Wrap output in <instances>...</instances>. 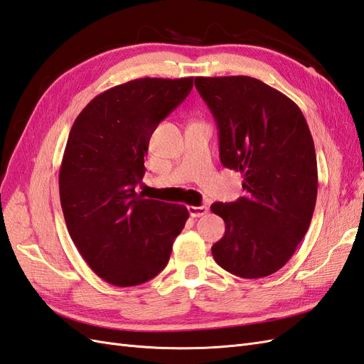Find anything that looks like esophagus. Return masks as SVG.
Returning a JSON list of instances; mask_svg holds the SVG:
<instances>
[{
    "instance_id": "1",
    "label": "esophagus",
    "mask_w": 364,
    "mask_h": 364,
    "mask_svg": "<svg viewBox=\"0 0 364 364\" xmlns=\"http://www.w3.org/2000/svg\"><path fill=\"white\" fill-rule=\"evenodd\" d=\"M188 210H189V213H191V217H203V215H206L208 213V210H209V208L208 206H189L188 208Z\"/></svg>"
}]
</instances>
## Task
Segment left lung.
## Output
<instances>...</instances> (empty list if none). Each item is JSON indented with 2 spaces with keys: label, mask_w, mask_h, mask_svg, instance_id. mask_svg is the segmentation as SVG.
Here are the masks:
<instances>
[{
  "label": "left lung",
  "mask_w": 364,
  "mask_h": 364,
  "mask_svg": "<svg viewBox=\"0 0 364 364\" xmlns=\"http://www.w3.org/2000/svg\"><path fill=\"white\" fill-rule=\"evenodd\" d=\"M195 87L215 118L221 164L243 173L246 191L210 206L226 223L212 255L241 278L272 275L314 215L318 173L309 126L291 98L257 78L197 77Z\"/></svg>",
  "instance_id": "left-lung-1"
}]
</instances>
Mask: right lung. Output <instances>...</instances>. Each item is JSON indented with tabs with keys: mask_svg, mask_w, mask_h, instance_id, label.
<instances>
[{
	"mask_svg": "<svg viewBox=\"0 0 364 364\" xmlns=\"http://www.w3.org/2000/svg\"><path fill=\"white\" fill-rule=\"evenodd\" d=\"M193 87L189 78H138L100 93L81 110L60 167L69 235L89 267L119 287L166 267L189 212L136 192L149 139Z\"/></svg>",
	"mask_w": 364,
	"mask_h": 364,
	"instance_id": "obj_1",
	"label": "right lung"
}]
</instances>
